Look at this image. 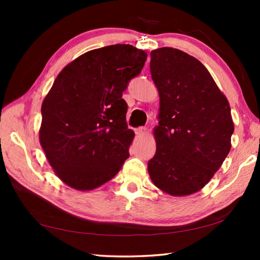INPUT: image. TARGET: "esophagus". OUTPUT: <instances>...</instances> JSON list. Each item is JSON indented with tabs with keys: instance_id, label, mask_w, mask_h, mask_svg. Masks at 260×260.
<instances>
[{
	"instance_id": "34e87169",
	"label": "esophagus",
	"mask_w": 260,
	"mask_h": 260,
	"mask_svg": "<svg viewBox=\"0 0 260 260\" xmlns=\"http://www.w3.org/2000/svg\"><path fill=\"white\" fill-rule=\"evenodd\" d=\"M135 133L138 136H143L148 133V129H147V127H140V128L135 129Z\"/></svg>"
}]
</instances>
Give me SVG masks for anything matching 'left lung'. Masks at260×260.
<instances>
[{
	"label": "left lung",
	"instance_id": "8db88e82",
	"mask_svg": "<svg viewBox=\"0 0 260 260\" xmlns=\"http://www.w3.org/2000/svg\"><path fill=\"white\" fill-rule=\"evenodd\" d=\"M151 78L159 94L151 181L169 195L201 190L231 150L234 132L228 100L195 57L174 48L150 52Z\"/></svg>",
	"mask_w": 260,
	"mask_h": 260
}]
</instances>
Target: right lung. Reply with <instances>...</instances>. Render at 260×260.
I'll return each mask as SVG.
<instances>
[{
    "mask_svg": "<svg viewBox=\"0 0 260 260\" xmlns=\"http://www.w3.org/2000/svg\"><path fill=\"white\" fill-rule=\"evenodd\" d=\"M147 52L131 45L87 51L57 76L43 100L39 139L52 170L69 187L102 186L128 158L134 132L122 99Z\"/></svg>",
    "mask_w": 260,
    "mask_h": 260,
    "instance_id": "add662e5",
    "label": "right lung"
}]
</instances>
